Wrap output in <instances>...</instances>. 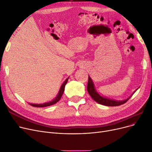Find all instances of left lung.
Wrapping results in <instances>:
<instances>
[{
  "mask_svg": "<svg viewBox=\"0 0 152 152\" xmlns=\"http://www.w3.org/2000/svg\"><path fill=\"white\" fill-rule=\"evenodd\" d=\"M137 89L136 90H137ZM136 90L133 93V94H132L129 97V98H127L125 100H116L109 99V98H107V97H105L104 96L100 95L98 92H96L94 82L92 81V78H91L88 75V81L87 84L88 92L89 95L91 96V97H92L95 102H96L98 104H100L103 105L109 106V107H115V106H118L120 105H122L130 99V98L133 95V94L136 92Z\"/></svg>",
  "mask_w": 152,
  "mask_h": 152,
  "instance_id": "1",
  "label": "left lung"
}]
</instances>
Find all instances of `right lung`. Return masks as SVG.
<instances>
[{"instance_id": "right-lung-1", "label": "right lung", "mask_w": 152, "mask_h": 152, "mask_svg": "<svg viewBox=\"0 0 152 152\" xmlns=\"http://www.w3.org/2000/svg\"><path fill=\"white\" fill-rule=\"evenodd\" d=\"M69 78V77L67 78H66V79L64 82V83L62 84L61 87H60V90L58 91V93L57 94V96L53 100H52L51 101L44 103V104H30V103H28V104L30 105H32L33 107H48V106H50V105L56 104V103L58 102L60 100V99H61V97H62V96L63 95V93L64 92L65 85L66 84V83H67Z\"/></svg>"}]
</instances>
